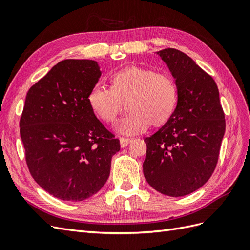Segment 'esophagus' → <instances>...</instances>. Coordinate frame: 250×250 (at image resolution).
I'll return each instance as SVG.
<instances>
[{"label": "esophagus", "mask_w": 250, "mask_h": 250, "mask_svg": "<svg viewBox=\"0 0 250 250\" xmlns=\"http://www.w3.org/2000/svg\"><path fill=\"white\" fill-rule=\"evenodd\" d=\"M119 142H120V146L121 148H125V146H126L127 145H129L132 139L131 138H125V137H120L119 138Z\"/></svg>", "instance_id": "obj_1"}]
</instances>
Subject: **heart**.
<instances>
[{"instance_id": "b5f03b06", "label": "heart", "mask_w": 250, "mask_h": 250, "mask_svg": "<svg viewBox=\"0 0 250 250\" xmlns=\"http://www.w3.org/2000/svg\"><path fill=\"white\" fill-rule=\"evenodd\" d=\"M177 97V85L171 75L127 66L112 76L111 88L94 86L88 104L102 121L113 124L126 102L130 112L118 121L116 130L123 135H136L151 124L159 126L167 123L175 111Z\"/></svg>"}]
</instances>
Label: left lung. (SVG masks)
I'll return each mask as SVG.
<instances>
[{
	"label": "left lung",
	"mask_w": 250,
	"mask_h": 250,
	"mask_svg": "<svg viewBox=\"0 0 250 250\" xmlns=\"http://www.w3.org/2000/svg\"><path fill=\"white\" fill-rule=\"evenodd\" d=\"M175 79L178 97L171 118L145 138L144 175L152 188L178 197L206 184L219 159L225 115L212 77L175 48L156 53Z\"/></svg>",
	"instance_id": "obj_1"
}]
</instances>
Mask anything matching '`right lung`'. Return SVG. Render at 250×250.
Segmentation results:
<instances>
[{"label":"right lung","instance_id":"1","mask_svg":"<svg viewBox=\"0 0 250 250\" xmlns=\"http://www.w3.org/2000/svg\"><path fill=\"white\" fill-rule=\"evenodd\" d=\"M101 76L94 60L67 59L29 88L20 134L31 176L49 194L80 202L104 187L120 144L88 104Z\"/></svg>","mask_w":250,"mask_h":250}]
</instances>
